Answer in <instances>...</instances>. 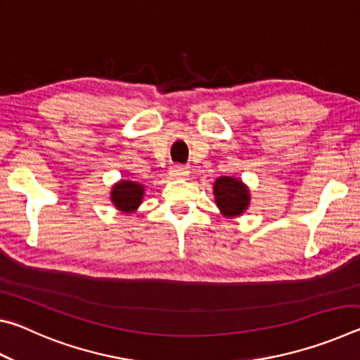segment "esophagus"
Listing matches in <instances>:
<instances>
[{
    "label": "esophagus",
    "instance_id": "obj_1",
    "mask_svg": "<svg viewBox=\"0 0 360 360\" xmlns=\"http://www.w3.org/2000/svg\"><path fill=\"white\" fill-rule=\"evenodd\" d=\"M172 176L173 178H181V179H186V178H188V169L186 168V167H182V165H174V167H172Z\"/></svg>",
    "mask_w": 360,
    "mask_h": 360
}]
</instances>
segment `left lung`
I'll use <instances>...</instances> for the list:
<instances>
[{
	"label": "left lung",
	"mask_w": 360,
	"mask_h": 360,
	"mask_svg": "<svg viewBox=\"0 0 360 360\" xmlns=\"http://www.w3.org/2000/svg\"><path fill=\"white\" fill-rule=\"evenodd\" d=\"M212 193L219 211L227 219L243 216L251 206L249 187L235 176H219L212 186Z\"/></svg>",
	"instance_id": "8db88e82"
}]
</instances>
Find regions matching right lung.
<instances>
[{
	"instance_id": "add662e5",
	"label": "right lung",
	"mask_w": 360,
	"mask_h": 360,
	"mask_svg": "<svg viewBox=\"0 0 360 360\" xmlns=\"http://www.w3.org/2000/svg\"><path fill=\"white\" fill-rule=\"evenodd\" d=\"M144 184L135 179L124 178L115 182L109 192V200L114 205V208L124 214L135 212L144 198Z\"/></svg>"
}]
</instances>
